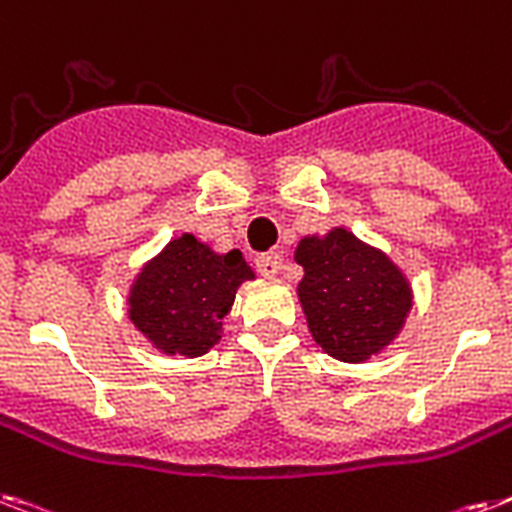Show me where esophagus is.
<instances>
[{
    "label": "esophagus",
    "instance_id": "1",
    "mask_svg": "<svg viewBox=\"0 0 512 512\" xmlns=\"http://www.w3.org/2000/svg\"><path fill=\"white\" fill-rule=\"evenodd\" d=\"M255 265H257V270L263 273V276H276L278 270H281V255H278V252H265V255H257Z\"/></svg>",
    "mask_w": 512,
    "mask_h": 512
}]
</instances>
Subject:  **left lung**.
I'll use <instances>...</instances> for the list:
<instances>
[{
    "mask_svg": "<svg viewBox=\"0 0 512 512\" xmlns=\"http://www.w3.org/2000/svg\"><path fill=\"white\" fill-rule=\"evenodd\" d=\"M294 260L305 268L299 302L307 326L328 355L360 363L400 334L410 286L389 257L334 228L323 239H302Z\"/></svg>",
    "mask_w": 512,
    "mask_h": 512,
    "instance_id": "left-lung-1",
    "label": "left lung"
}]
</instances>
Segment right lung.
<instances>
[{
	"label": "right lung",
	"instance_id": "obj_1",
	"mask_svg": "<svg viewBox=\"0 0 512 512\" xmlns=\"http://www.w3.org/2000/svg\"><path fill=\"white\" fill-rule=\"evenodd\" d=\"M255 278L239 249L215 255L191 234L144 265L128 297L131 321L168 355L199 357L220 339L236 289Z\"/></svg>",
	"mask_w": 512,
	"mask_h": 512
}]
</instances>
